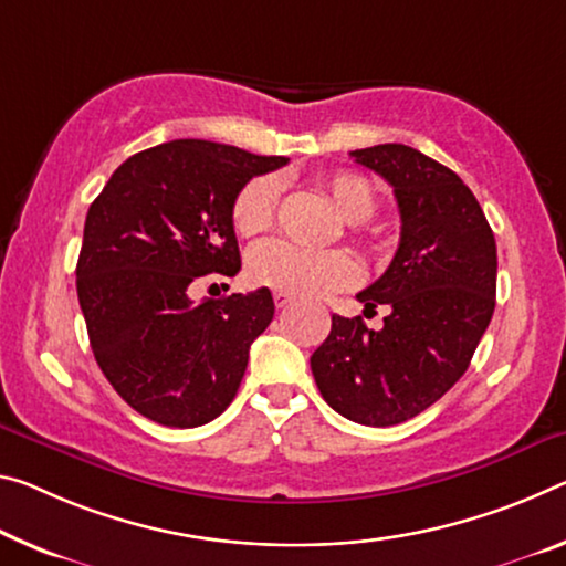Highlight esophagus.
I'll list each match as a JSON object with an SVG mask.
<instances>
[{
	"instance_id": "esophagus-1",
	"label": "esophagus",
	"mask_w": 566,
	"mask_h": 566,
	"mask_svg": "<svg viewBox=\"0 0 566 566\" xmlns=\"http://www.w3.org/2000/svg\"><path fill=\"white\" fill-rule=\"evenodd\" d=\"M274 304L280 310H284V307H290V304H292V297L286 292H274Z\"/></svg>"
}]
</instances>
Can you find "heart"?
<instances>
[{"mask_svg":"<svg viewBox=\"0 0 566 566\" xmlns=\"http://www.w3.org/2000/svg\"><path fill=\"white\" fill-rule=\"evenodd\" d=\"M325 191L347 223H363L378 209L373 184L357 174L325 178ZM276 211L280 181L276 176H256L237 193L231 221L241 237H259L274 227ZM247 274L259 286L294 297H325L360 280V266L343 249H302L290 241L272 239L249 251Z\"/></svg>","mask_w":566,"mask_h":566,"instance_id":"heart-1","label":"heart"}]
</instances>
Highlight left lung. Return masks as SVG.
<instances>
[{
    "label": "left lung",
    "instance_id": "8db88e82",
    "mask_svg": "<svg viewBox=\"0 0 566 566\" xmlns=\"http://www.w3.org/2000/svg\"><path fill=\"white\" fill-rule=\"evenodd\" d=\"M355 164L392 186L400 244L378 282L357 294L363 315L388 304L380 329L332 315L310 357L322 398L360 426H398L446 396L496 307V239L476 196L451 168L402 143L360 148Z\"/></svg>",
    "mask_w": 566,
    "mask_h": 566
}]
</instances>
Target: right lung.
<instances>
[{
	"mask_svg": "<svg viewBox=\"0 0 566 566\" xmlns=\"http://www.w3.org/2000/svg\"><path fill=\"white\" fill-rule=\"evenodd\" d=\"M211 140H170L115 168L90 203L77 300L107 382L140 416L196 428L234 400L272 292L193 302L199 276L241 269L231 221L241 186L286 166Z\"/></svg>",
	"mask_w": 566,
	"mask_h": 566,
	"instance_id": "right-lung-1",
	"label": "right lung"
}]
</instances>
